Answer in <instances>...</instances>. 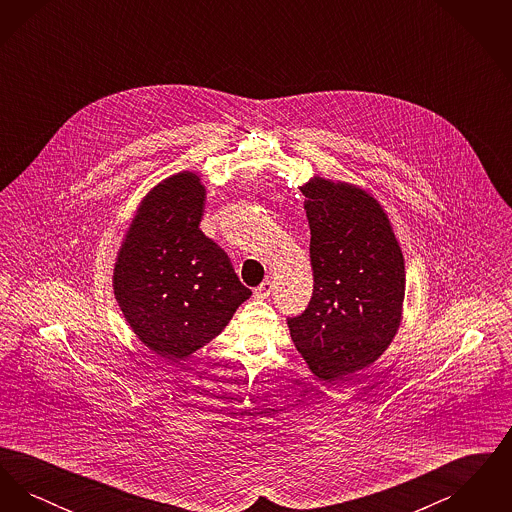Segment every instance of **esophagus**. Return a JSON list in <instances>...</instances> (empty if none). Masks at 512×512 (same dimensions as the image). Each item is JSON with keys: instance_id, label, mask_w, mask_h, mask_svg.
<instances>
[{"instance_id": "obj_1", "label": "esophagus", "mask_w": 512, "mask_h": 512, "mask_svg": "<svg viewBox=\"0 0 512 512\" xmlns=\"http://www.w3.org/2000/svg\"><path fill=\"white\" fill-rule=\"evenodd\" d=\"M270 293H272V282H270V280H265V282L255 290V299L265 301Z\"/></svg>"}]
</instances>
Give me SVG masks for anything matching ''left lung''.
Returning <instances> with one entry per match:
<instances>
[{
	"instance_id": "1",
	"label": "left lung",
	"mask_w": 512,
	"mask_h": 512,
	"mask_svg": "<svg viewBox=\"0 0 512 512\" xmlns=\"http://www.w3.org/2000/svg\"><path fill=\"white\" fill-rule=\"evenodd\" d=\"M301 192L315 286L288 326L313 374L336 382L372 365L397 334L405 261L388 215L365 190L315 176Z\"/></svg>"
}]
</instances>
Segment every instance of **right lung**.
<instances>
[{
	"instance_id": "obj_1",
	"label": "right lung",
	"mask_w": 512,
	"mask_h": 512,
	"mask_svg": "<svg viewBox=\"0 0 512 512\" xmlns=\"http://www.w3.org/2000/svg\"><path fill=\"white\" fill-rule=\"evenodd\" d=\"M205 186L182 171L140 203L115 263L113 290L134 334L176 363L217 338L251 290L199 230Z\"/></svg>"
}]
</instances>
